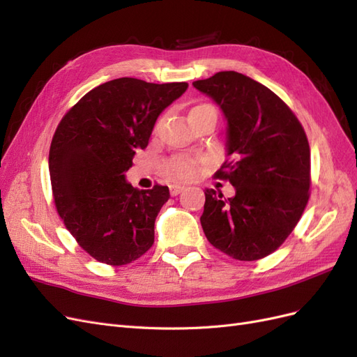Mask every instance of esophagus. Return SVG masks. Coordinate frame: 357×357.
<instances>
[{"label": "esophagus", "instance_id": "34e87169", "mask_svg": "<svg viewBox=\"0 0 357 357\" xmlns=\"http://www.w3.org/2000/svg\"><path fill=\"white\" fill-rule=\"evenodd\" d=\"M184 190H185V187H182V185H170V195L172 196H178Z\"/></svg>", "mask_w": 357, "mask_h": 357}]
</instances>
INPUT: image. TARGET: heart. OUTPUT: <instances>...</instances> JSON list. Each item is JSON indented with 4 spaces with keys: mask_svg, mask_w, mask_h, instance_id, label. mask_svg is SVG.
<instances>
[{
    "mask_svg": "<svg viewBox=\"0 0 357 357\" xmlns=\"http://www.w3.org/2000/svg\"><path fill=\"white\" fill-rule=\"evenodd\" d=\"M203 115H215V109H213L211 105L208 103H199L195 105L190 112H188V118L190 121L196 119L199 116ZM197 172V162L195 160H190V158H176V160H172L169 165L166 166V176L169 179H175V181H187L191 179L192 176L196 175Z\"/></svg>",
    "mask_w": 357,
    "mask_h": 357,
    "instance_id": "b5f03b06",
    "label": "heart"
}]
</instances>
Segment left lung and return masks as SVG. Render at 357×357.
Segmentation results:
<instances>
[{"label":"left lung","instance_id":"8db88e82","mask_svg":"<svg viewBox=\"0 0 357 357\" xmlns=\"http://www.w3.org/2000/svg\"><path fill=\"white\" fill-rule=\"evenodd\" d=\"M222 112L226 162L215 173L235 196L205 190L200 217L208 241L227 256H269L296 227L308 203L310 145L298 118L269 88L238 71L192 82Z\"/></svg>","mask_w":357,"mask_h":357}]
</instances>
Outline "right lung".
I'll list each match as a JSON object with an SVG mask.
<instances>
[{
	"instance_id": "right-lung-1",
	"label": "right lung",
	"mask_w": 357,
	"mask_h": 357,
	"mask_svg": "<svg viewBox=\"0 0 357 357\" xmlns=\"http://www.w3.org/2000/svg\"><path fill=\"white\" fill-rule=\"evenodd\" d=\"M188 84L119 77L91 89L61 119L49 151L59 217L96 260L122 266L154 243L167 187L135 188L126 179L136 151L148 146L160 114Z\"/></svg>"
}]
</instances>
